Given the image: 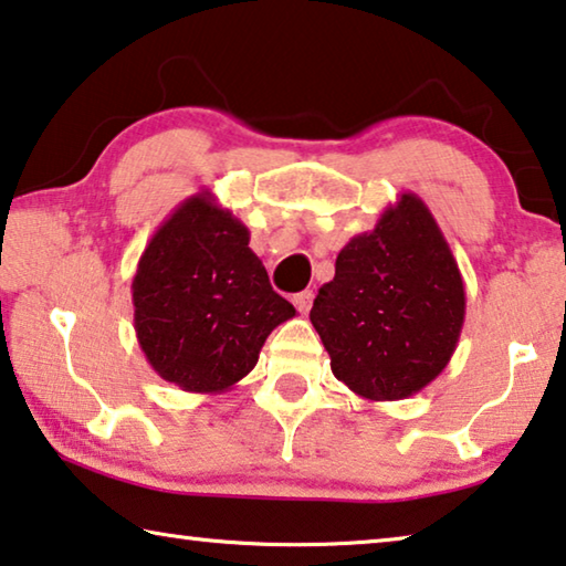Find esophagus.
<instances>
[{
	"instance_id": "obj_1",
	"label": "esophagus",
	"mask_w": 566,
	"mask_h": 566,
	"mask_svg": "<svg viewBox=\"0 0 566 566\" xmlns=\"http://www.w3.org/2000/svg\"><path fill=\"white\" fill-rule=\"evenodd\" d=\"M312 302H315V292H312V290H304L300 294H294V307H297L302 315H307V312L312 310Z\"/></svg>"
}]
</instances>
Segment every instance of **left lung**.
I'll return each instance as SVG.
<instances>
[{"mask_svg":"<svg viewBox=\"0 0 566 566\" xmlns=\"http://www.w3.org/2000/svg\"><path fill=\"white\" fill-rule=\"evenodd\" d=\"M465 317L461 269L416 193L380 213L337 254L310 319L332 375L365 400H402L451 363Z\"/></svg>","mask_w":566,"mask_h":566,"instance_id":"8db88e82","label":"left lung"}]
</instances>
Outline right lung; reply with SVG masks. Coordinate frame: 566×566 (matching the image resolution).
<instances>
[{"instance_id":"right-lung-1","label":"right lung","mask_w":566,"mask_h":566,"mask_svg":"<svg viewBox=\"0 0 566 566\" xmlns=\"http://www.w3.org/2000/svg\"><path fill=\"white\" fill-rule=\"evenodd\" d=\"M130 290L146 360L166 382L201 396L234 388L272 329L297 315L269 284L249 229L211 191L160 223Z\"/></svg>"}]
</instances>
